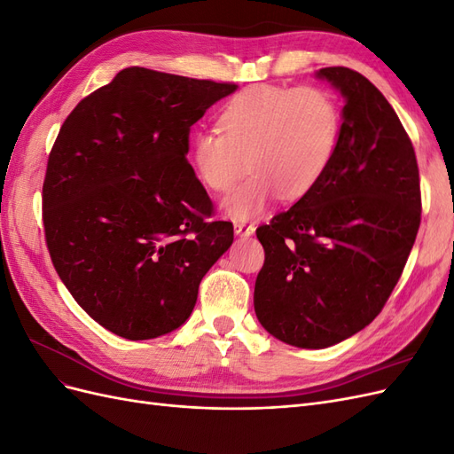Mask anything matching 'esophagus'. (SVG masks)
Listing matches in <instances>:
<instances>
[{"label": "esophagus", "instance_id": "1", "mask_svg": "<svg viewBox=\"0 0 454 454\" xmlns=\"http://www.w3.org/2000/svg\"><path fill=\"white\" fill-rule=\"evenodd\" d=\"M254 232H255L254 225H248V223H244V222H237L235 223V235L237 237H252Z\"/></svg>", "mask_w": 454, "mask_h": 454}]
</instances>
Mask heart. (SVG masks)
<instances>
[{"instance_id": "1", "label": "heart", "mask_w": 454, "mask_h": 454, "mask_svg": "<svg viewBox=\"0 0 454 454\" xmlns=\"http://www.w3.org/2000/svg\"><path fill=\"white\" fill-rule=\"evenodd\" d=\"M219 127L195 134L191 162L214 193H227L252 168L222 204L225 215L246 222L278 195L297 200L318 185L337 151L340 109L320 87L254 85L223 107Z\"/></svg>"}]
</instances>
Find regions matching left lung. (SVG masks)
I'll return each mask as SVG.
<instances>
[{
    "instance_id": "8db88e82",
    "label": "left lung",
    "mask_w": 454,
    "mask_h": 454,
    "mask_svg": "<svg viewBox=\"0 0 454 454\" xmlns=\"http://www.w3.org/2000/svg\"><path fill=\"white\" fill-rule=\"evenodd\" d=\"M314 75L345 100L333 160L310 193L257 229L255 316L297 348L333 347L373 322L420 225L415 149L388 100L348 67Z\"/></svg>"
}]
</instances>
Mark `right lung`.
Segmentation results:
<instances>
[{
    "label": "right lung",
    "instance_id": "add662e5",
    "mask_svg": "<svg viewBox=\"0 0 454 454\" xmlns=\"http://www.w3.org/2000/svg\"><path fill=\"white\" fill-rule=\"evenodd\" d=\"M239 87L127 67L67 115L43 184L52 265L92 320L129 340L185 324L232 244L187 162L189 130Z\"/></svg>",
    "mask_w": 454,
    "mask_h": 454
}]
</instances>
